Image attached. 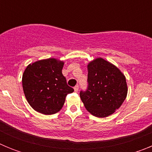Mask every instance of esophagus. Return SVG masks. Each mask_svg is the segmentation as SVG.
Masks as SVG:
<instances>
[{"label": "esophagus", "instance_id": "obj_1", "mask_svg": "<svg viewBox=\"0 0 152 152\" xmlns=\"http://www.w3.org/2000/svg\"><path fill=\"white\" fill-rule=\"evenodd\" d=\"M78 85H76L75 87V88H74V90H75V92H77V91H78Z\"/></svg>", "mask_w": 152, "mask_h": 152}]
</instances>
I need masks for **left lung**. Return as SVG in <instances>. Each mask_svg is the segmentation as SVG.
I'll use <instances>...</instances> for the list:
<instances>
[{
	"label": "left lung",
	"instance_id": "obj_1",
	"mask_svg": "<svg viewBox=\"0 0 152 152\" xmlns=\"http://www.w3.org/2000/svg\"><path fill=\"white\" fill-rule=\"evenodd\" d=\"M88 88L80 96L88 112L107 117L119 109L127 95L126 77L115 65L96 58L88 65Z\"/></svg>",
	"mask_w": 152,
	"mask_h": 152
}]
</instances>
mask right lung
<instances>
[{
	"instance_id": "add662e5",
	"label": "right lung",
	"mask_w": 152,
	"mask_h": 152,
	"mask_svg": "<svg viewBox=\"0 0 152 152\" xmlns=\"http://www.w3.org/2000/svg\"><path fill=\"white\" fill-rule=\"evenodd\" d=\"M64 62L56 58L40 60L26 67L23 75V89L29 105L45 115L58 113L65 97L74 89L63 76Z\"/></svg>"
}]
</instances>
